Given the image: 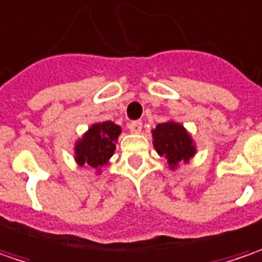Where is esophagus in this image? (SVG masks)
<instances>
[{
    "instance_id": "obj_1",
    "label": "esophagus",
    "mask_w": 262,
    "mask_h": 262,
    "mask_svg": "<svg viewBox=\"0 0 262 262\" xmlns=\"http://www.w3.org/2000/svg\"><path fill=\"white\" fill-rule=\"evenodd\" d=\"M128 128H129V131H131L133 134H138V133H141L143 124H141L140 121H133V122L128 124Z\"/></svg>"
}]
</instances>
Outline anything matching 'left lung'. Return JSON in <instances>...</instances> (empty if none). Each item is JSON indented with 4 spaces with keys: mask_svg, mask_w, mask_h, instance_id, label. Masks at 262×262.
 <instances>
[{
    "mask_svg": "<svg viewBox=\"0 0 262 262\" xmlns=\"http://www.w3.org/2000/svg\"><path fill=\"white\" fill-rule=\"evenodd\" d=\"M151 137L158 155L164 156L171 169H176L180 162L187 164L196 155V146L189 131L176 121L156 125L151 129Z\"/></svg>",
    "mask_w": 262,
    "mask_h": 262,
    "instance_id": "1",
    "label": "left lung"
}]
</instances>
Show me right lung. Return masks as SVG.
<instances>
[{"instance_id": "obj_1", "label": "right lung", "mask_w": 262, "mask_h": 262, "mask_svg": "<svg viewBox=\"0 0 262 262\" xmlns=\"http://www.w3.org/2000/svg\"><path fill=\"white\" fill-rule=\"evenodd\" d=\"M121 133V126L112 121L93 124L75 143V162L79 166L88 165L100 174V168L109 164Z\"/></svg>"}]
</instances>
